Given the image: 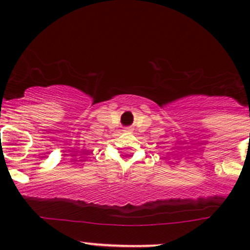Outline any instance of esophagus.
<instances>
[{"instance_id": "esophagus-1", "label": "esophagus", "mask_w": 250, "mask_h": 250, "mask_svg": "<svg viewBox=\"0 0 250 250\" xmlns=\"http://www.w3.org/2000/svg\"><path fill=\"white\" fill-rule=\"evenodd\" d=\"M125 131H130V129H125Z\"/></svg>"}]
</instances>
